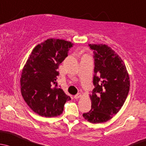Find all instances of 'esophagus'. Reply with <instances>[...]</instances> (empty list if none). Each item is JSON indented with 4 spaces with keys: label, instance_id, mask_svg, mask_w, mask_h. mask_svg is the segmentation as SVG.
I'll use <instances>...</instances> for the list:
<instances>
[{
    "label": "esophagus",
    "instance_id": "1",
    "mask_svg": "<svg viewBox=\"0 0 146 146\" xmlns=\"http://www.w3.org/2000/svg\"><path fill=\"white\" fill-rule=\"evenodd\" d=\"M81 97H82V94H81L80 93H79V94H77L76 95L74 96V98L75 99H78V98H81Z\"/></svg>",
    "mask_w": 146,
    "mask_h": 146
}]
</instances>
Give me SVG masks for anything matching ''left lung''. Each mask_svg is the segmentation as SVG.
Listing matches in <instances>:
<instances>
[{"instance_id":"8db88e82","label":"left lung","mask_w":146,"mask_h":146,"mask_svg":"<svg viewBox=\"0 0 146 146\" xmlns=\"http://www.w3.org/2000/svg\"><path fill=\"white\" fill-rule=\"evenodd\" d=\"M94 50L95 88L90 95L91 109L83 114L94 124L103 123L113 117L124 105L129 91L128 72L121 58L106 44H89Z\"/></svg>"}]
</instances>
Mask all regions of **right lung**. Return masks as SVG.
<instances>
[{
	"label": "right lung",
	"mask_w": 146,
	"mask_h": 146,
	"mask_svg": "<svg viewBox=\"0 0 146 146\" xmlns=\"http://www.w3.org/2000/svg\"><path fill=\"white\" fill-rule=\"evenodd\" d=\"M70 41L48 38L38 44L31 52L22 70L21 93L35 113L46 117L61 115L64 106L71 100L56 82L59 64L65 59Z\"/></svg>",
	"instance_id": "1"
}]
</instances>
